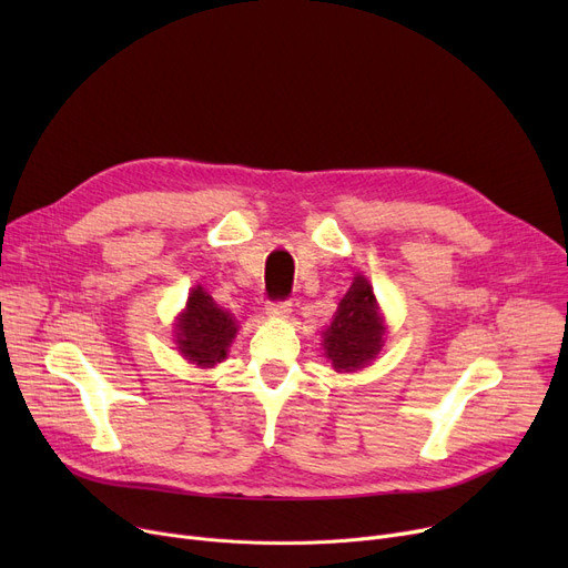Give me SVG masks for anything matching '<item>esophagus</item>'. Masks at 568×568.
<instances>
[{
    "label": "esophagus",
    "mask_w": 568,
    "mask_h": 568,
    "mask_svg": "<svg viewBox=\"0 0 568 568\" xmlns=\"http://www.w3.org/2000/svg\"><path fill=\"white\" fill-rule=\"evenodd\" d=\"M290 313H292V304H290V300L268 302V304H266V315H272V317H287Z\"/></svg>",
    "instance_id": "34e87169"
}]
</instances>
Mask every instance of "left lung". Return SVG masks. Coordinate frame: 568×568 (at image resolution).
I'll use <instances>...</instances> for the list:
<instances>
[{"label":"left lung","mask_w":568,"mask_h":568,"mask_svg":"<svg viewBox=\"0 0 568 568\" xmlns=\"http://www.w3.org/2000/svg\"><path fill=\"white\" fill-rule=\"evenodd\" d=\"M384 326L375 306L373 287L356 276L341 300L329 329L324 332V349L336 371L364 368L382 349Z\"/></svg>","instance_id":"1"}]
</instances>
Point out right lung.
Masks as SVG:
<instances>
[{"instance_id": "right-lung-1", "label": "right lung", "mask_w": 568, "mask_h": 568, "mask_svg": "<svg viewBox=\"0 0 568 568\" xmlns=\"http://www.w3.org/2000/svg\"><path fill=\"white\" fill-rule=\"evenodd\" d=\"M234 334V317L219 308L202 287H195L189 296L186 313L176 324L179 352L197 366H214L225 359Z\"/></svg>"}]
</instances>
